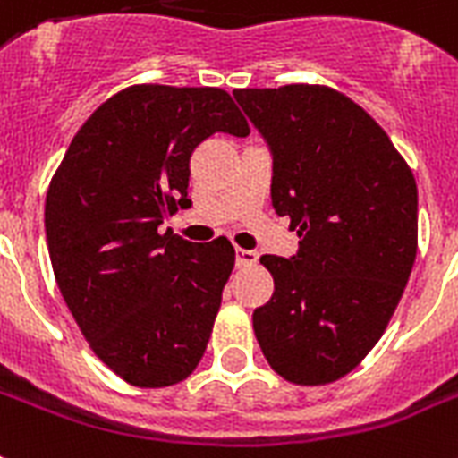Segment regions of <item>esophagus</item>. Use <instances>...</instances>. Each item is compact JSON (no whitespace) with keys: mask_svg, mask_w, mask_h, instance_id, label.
<instances>
[{"mask_svg":"<svg viewBox=\"0 0 458 458\" xmlns=\"http://www.w3.org/2000/svg\"><path fill=\"white\" fill-rule=\"evenodd\" d=\"M235 259L237 266H254L259 261V251H254V249H237Z\"/></svg>","mask_w":458,"mask_h":458,"instance_id":"1","label":"esophagus"}]
</instances>
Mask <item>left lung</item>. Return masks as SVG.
<instances>
[{"label": "left lung", "instance_id": "1", "mask_svg": "<svg viewBox=\"0 0 458 458\" xmlns=\"http://www.w3.org/2000/svg\"><path fill=\"white\" fill-rule=\"evenodd\" d=\"M273 157L270 197L299 251L261 256L275 292L254 310L263 355L299 386L332 384L377 345L395 313L419 235V195L388 133L348 96L289 84L237 89Z\"/></svg>", "mask_w": 458, "mask_h": 458}]
</instances>
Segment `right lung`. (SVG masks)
<instances>
[{
    "label": "right lung",
    "mask_w": 458,
    "mask_h": 458,
    "mask_svg": "<svg viewBox=\"0 0 458 458\" xmlns=\"http://www.w3.org/2000/svg\"><path fill=\"white\" fill-rule=\"evenodd\" d=\"M247 136L223 89L140 84L74 133L47 192V244L74 322L139 388L191 377L235 266L225 237L199 244L159 225L188 209L191 155L214 133Z\"/></svg>",
    "instance_id": "right-lung-1"
}]
</instances>
